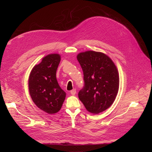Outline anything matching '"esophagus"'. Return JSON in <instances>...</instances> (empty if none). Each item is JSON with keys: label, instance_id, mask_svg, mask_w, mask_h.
<instances>
[{"label": "esophagus", "instance_id": "obj_1", "mask_svg": "<svg viewBox=\"0 0 152 152\" xmlns=\"http://www.w3.org/2000/svg\"><path fill=\"white\" fill-rule=\"evenodd\" d=\"M71 94L73 95H75L76 94V89H73L72 91H71Z\"/></svg>", "mask_w": 152, "mask_h": 152}]
</instances>
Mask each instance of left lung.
Returning <instances> with one entry per match:
<instances>
[{
  "instance_id": "left-lung-1",
  "label": "left lung",
  "mask_w": 152,
  "mask_h": 152,
  "mask_svg": "<svg viewBox=\"0 0 152 152\" xmlns=\"http://www.w3.org/2000/svg\"><path fill=\"white\" fill-rule=\"evenodd\" d=\"M77 59L83 69L84 85L78 97L86 110L98 114L108 108L119 89L118 72L114 63L101 52L87 51Z\"/></svg>"
}]
</instances>
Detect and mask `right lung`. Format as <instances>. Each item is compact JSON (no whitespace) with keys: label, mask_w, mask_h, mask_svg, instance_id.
I'll list each match as a JSON object with an SVG mask.
<instances>
[{"label":"right lung","mask_w":152,"mask_h":152,"mask_svg":"<svg viewBox=\"0 0 152 152\" xmlns=\"http://www.w3.org/2000/svg\"><path fill=\"white\" fill-rule=\"evenodd\" d=\"M60 61L58 54H50L32 69L29 91L36 106L49 114L57 113L65 99L66 93L57 82L56 72Z\"/></svg>","instance_id":"1"}]
</instances>
